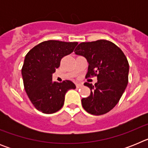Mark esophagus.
Listing matches in <instances>:
<instances>
[{"instance_id": "esophagus-1", "label": "esophagus", "mask_w": 148, "mask_h": 148, "mask_svg": "<svg viewBox=\"0 0 148 148\" xmlns=\"http://www.w3.org/2000/svg\"><path fill=\"white\" fill-rule=\"evenodd\" d=\"M83 86L82 84H76V87L77 88H79V87H82Z\"/></svg>"}]
</instances>
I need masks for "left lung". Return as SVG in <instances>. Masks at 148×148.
I'll list each match as a JSON object with an SVG mask.
<instances>
[{
    "label": "left lung",
    "mask_w": 148,
    "mask_h": 148,
    "mask_svg": "<svg viewBox=\"0 0 148 148\" xmlns=\"http://www.w3.org/2000/svg\"><path fill=\"white\" fill-rule=\"evenodd\" d=\"M76 55L85 57L89 63L86 78L97 76L90 95L82 99L84 109L95 116L105 114L118 104L128 83L129 64L121 49L113 42L98 40L82 42L75 49Z\"/></svg>",
    "instance_id": "8db88e82"
}]
</instances>
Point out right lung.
Returning a JSON list of instances; mask_svg holds the SVG:
<instances>
[{
  "instance_id": "1",
  "label": "right lung",
  "mask_w": 148,
  "mask_h": 148,
  "mask_svg": "<svg viewBox=\"0 0 148 148\" xmlns=\"http://www.w3.org/2000/svg\"><path fill=\"white\" fill-rule=\"evenodd\" d=\"M78 42L49 40L40 43L25 56L21 73L24 89L38 110L50 114L64 105L65 94L75 89L71 81L53 82V73L60 66L62 58L73 52Z\"/></svg>"
}]
</instances>
